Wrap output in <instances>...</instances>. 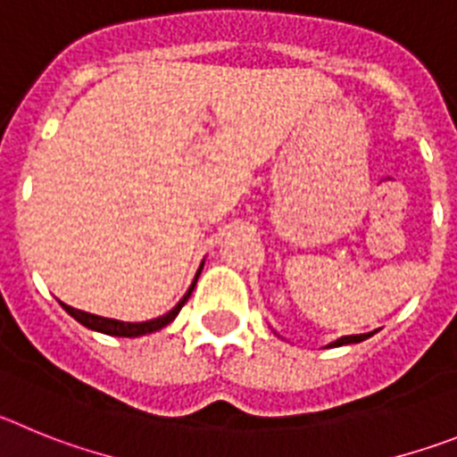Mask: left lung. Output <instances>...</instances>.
Segmentation results:
<instances>
[{
  "mask_svg": "<svg viewBox=\"0 0 457 457\" xmlns=\"http://www.w3.org/2000/svg\"><path fill=\"white\" fill-rule=\"evenodd\" d=\"M373 332H367V335H346V337H339L337 341H332V344H328V348H337V346H346V344H360V341L369 339Z\"/></svg>",
  "mask_w": 457,
  "mask_h": 457,
  "instance_id": "obj_1",
  "label": "left lung"
}]
</instances>
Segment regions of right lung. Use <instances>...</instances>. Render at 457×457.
Masks as SVG:
<instances>
[{"mask_svg": "<svg viewBox=\"0 0 457 457\" xmlns=\"http://www.w3.org/2000/svg\"><path fill=\"white\" fill-rule=\"evenodd\" d=\"M203 266H204V262H203V264H200V269H198V273H195V278H193L191 287H188V291L182 295V300H179L178 305L172 307L170 312H166V314H163V316H157V319H152V320H143V323H127V320L104 319V316L88 314V312L75 310V307L65 305V303H61V305H63V310L68 312V314L72 316V319L79 320L81 326H86V328H88V330L102 332V335H111V337H143V335H150V332L162 330V328H166L168 323H172V320H175V316L179 314V310H182V307H184V303H187V300L191 298L193 289H195V282H198L200 273H203Z\"/></svg>", "mask_w": 457, "mask_h": 457, "instance_id": "add662e5", "label": "right lung"}]
</instances>
